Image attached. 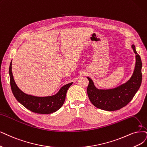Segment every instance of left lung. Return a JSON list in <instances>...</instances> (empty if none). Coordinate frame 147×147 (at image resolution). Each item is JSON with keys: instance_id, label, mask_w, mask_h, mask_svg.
<instances>
[{"instance_id": "left-lung-1", "label": "left lung", "mask_w": 147, "mask_h": 147, "mask_svg": "<svg viewBox=\"0 0 147 147\" xmlns=\"http://www.w3.org/2000/svg\"><path fill=\"white\" fill-rule=\"evenodd\" d=\"M131 48L136 54V64L131 77L125 83L111 89H98L93 80L87 77L89 80L87 94L96 107L109 111L120 110L133 99L139 89L142 79V63L135 46L132 45Z\"/></svg>"}]
</instances>
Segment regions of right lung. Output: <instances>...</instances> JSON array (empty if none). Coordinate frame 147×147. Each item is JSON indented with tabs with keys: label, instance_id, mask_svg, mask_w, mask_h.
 <instances>
[{
	"label": "right lung",
	"instance_id": "right-lung-1",
	"mask_svg": "<svg viewBox=\"0 0 147 147\" xmlns=\"http://www.w3.org/2000/svg\"><path fill=\"white\" fill-rule=\"evenodd\" d=\"M11 88L15 98L27 109L39 114H51L56 112L63 105L68 89L73 82L63 85L53 96L38 97L25 93L16 85L12 73V61L9 68Z\"/></svg>",
	"mask_w": 147,
	"mask_h": 147
}]
</instances>
